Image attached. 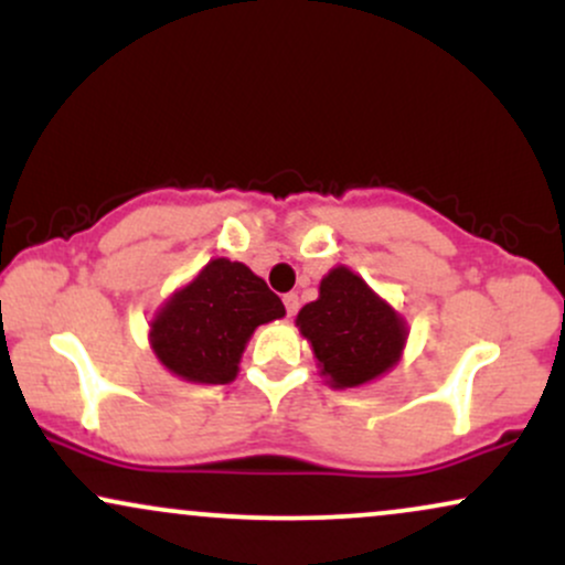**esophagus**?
<instances>
[{"instance_id": "esophagus-1", "label": "esophagus", "mask_w": 565, "mask_h": 565, "mask_svg": "<svg viewBox=\"0 0 565 565\" xmlns=\"http://www.w3.org/2000/svg\"><path fill=\"white\" fill-rule=\"evenodd\" d=\"M284 305H287V313L295 316L297 308H300V297L295 291H289V295H284Z\"/></svg>"}]
</instances>
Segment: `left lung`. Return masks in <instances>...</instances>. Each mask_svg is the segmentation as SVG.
<instances>
[{
	"instance_id": "1",
	"label": "left lung",
	"mask_w": 565,
	"mask_h": 565,
	"mask_svg": "<svg viewBox=\"0 0 565 565\" xmlns=\"http://www.w3.org/2000/svg\"><path fill=\"white\" fill-rule=\"evenodd\" d=\"M297 327L332 387H359L398 364L406 321L345 265L321 278L319 300L297 313Z\"/></svg>"
}]
</instances>
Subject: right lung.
Returning <instances> with one entry per match:
<instances>
[{"mask_svg":"<svg viewBox=\"0 0 565 565\" xmlns=\"http://www.w3.org/2000/svg\"><path fill=\"white\" fill-rule=\"evenodd\" d=\"M287 313L278 295L244 263L215 257L178 289L151 321V348L172 374L201 385H225L260 323Z\"/></svg>","mask_w":565,"mask_h":565,"instance_id":"obj_1","label":"right lung"}]
</instances>
